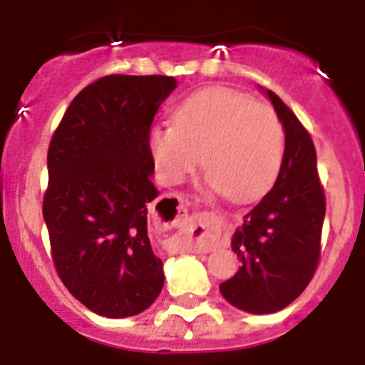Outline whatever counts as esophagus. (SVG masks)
Segmentation results:
<instances>
[{
	"mask_svg": "<svg viewBox=\"0 0 365 365\" xmlns=\"http://www.w3.org/2000/svg\"><path fill=\"white\" fill-rule=\"evenodd\" d=\"M160 206H164L168 212H173L177 210L175 214V221H185L188 217V206L186 202L182 201L180 195H170V197H164L160 201ZM197 228V227H193ZM201 230H197V237H195V243H193V248L199 250V252H208L212 247H214V241H215V232L210 230V228H205V227H199Z\"/></svg>",
	"mask_w": 365,
	"mask_h": 365,
	"instance_id": "34e87169",
	"label": "esophagus"
}]
</instances>
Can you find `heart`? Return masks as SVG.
<instances>
[{"label": "heart", "mask_w": 365, "mask_h": 365, "mask_svg": "<svg viewBox=\"0 0 365 365\" xmlns=\"http://www.w3.org/2000/svg\"><path fill=\"white\" fill-rule=\"evenodd\" d=\"M155 168L168 185H177L201 164L214 188L232 201L265 192L283 157V128L278 115L225 87L202 89L175 113L173 128L150 133Z\"/></svg>", "instance_id": "heart-1"}]
</instances>
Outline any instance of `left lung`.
Segmentation results:
<instances>
[{
  "label": "left lung",
  "mask_w": 365,
  "mask_h": 365,
  "mask_svg": "<svg viewBox=\"0 0 365 365\" xmlns=\"http://www.w3.org/2000/svg\"><path fill=\"white\" fill-rule=\"evenodd\" d=\"M285 128L278 179L232 235L240 270L219 285L234 307L278 312L311 283L322 252L325 193L309 131L276 93L267 91Z\"/></svg>",
  "instance_id": "1"
}]
</instances>
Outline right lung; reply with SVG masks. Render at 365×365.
Here are the masks:
<instances>
[{
    "label": "right lung",
    "mask_w": 365,
    "mask_h": 365,
    "mask_svg": "<svg viewBox=\"0 0 365 365\" xmlns=\"http://www.w3.org/2000/svg\"><path fill=\"white\" fill-rule=\"evenodd\" d=\"M173 76L109 74L83 87L47 151L43 219L67 291L106 318L146 311L164 285L148 237L150 131Z\"/></svg>",
    "instance_id": "add662e5"
}]
</instances>
